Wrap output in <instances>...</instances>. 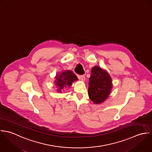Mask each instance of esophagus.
Wrapping results in <instances>:
<instances>
[{"instance_id": "34e87169", "label": "esophagus", "mask_w": 152, "mask_h": 152, "mask_svg": "<svg viewBox=\"0 0 152 152\" xmlns=\"http://www.w3.org/2000/svg\"><path fill=\"white\" fill-rule=\"evenodd\" d=\"M78 78H79L80 80H82V81H83V82L85 80V76H83V75L79 76H78Z\"/></svg>"}]
</instances>
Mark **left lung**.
<instances>
[{"label":"left lung","mask_w":152,"mask_h":152,"mask_svg":"<svg viewBox=\"0 0 152 152\" xmlns=\"http://www.w3.org/2000/svg\"><path fill=\"white\" fill-rule=\"evenodd\" d=\"M88 95L94 104L104 102L109 96L112 90V80L109 73L100 66L91 68L89 78Z\"/></svg>","instance_id":"8db88e82"}]
</instances>
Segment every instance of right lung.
Returning a JSON list of instances; mask_svg holds the SVG:
<instances>
[{"label":"right lung","instance_id":"1","mask_svg":"<svg viewBox=\"0 0 152 152\" xmlns=\"http://www.w3.org/2000/svg\"><path fill=\"white\" fill-rule=\"evenodd\" d=\"M55 85L56 91L61 93L64 89L71 87L72 83L78 80L77 76L70 70H66L58 73L55 76Z\"/></svg>","mask_w":152,"mask_h":152}]
</instances>
